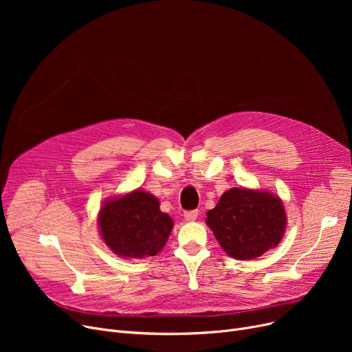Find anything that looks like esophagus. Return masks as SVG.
<instances>
[{
    "label": "esophagus",
    "mask_w": 352,
    "mask_h": 352,
    "mask_svg": "<svg viewBox=\"0 0 352 352\" xmlns=\"http://www.w3.org/2000/svg\"><path fill=\"white\" fill-rule=\"evenodd\" d=\"M198 217V211H186L184 212V218H186V221H195Z\"/></svg>",
    "instance_id": "obj_1"
}]
</instances>
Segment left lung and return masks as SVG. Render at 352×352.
Listing matches in <instances>:
<instances>
[{"mask_svg": "<svg viewBox=\"0 0 352 352\" xmlns=\"http://www.w3.org/2000/svg\"><path fill=\"white\" fill-rule=\"evenodd\" d=\"M285 224L283 201L267 191L231 188L207 212L221 248L236 260H252L278 245Z\"/></svg>", "mask_w": 352, "mask_h": 352, "instance_id": "8db88e82", "label": "left lung"}]
</instances>
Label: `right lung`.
Wrapping results in <instances>:
<instances>
[{
  "label": "right lung",
  "mask_w": 352,
  "mask_h": 352,
  "mask_svg": "<svg viewBox=\"0 0 352 352\" xmlns=\"http://www.w3.org/2000/svg\"><path fill=\"white\" fill-rule=\"evenodd\" d=\"M98 223L105 244L125 258L155 255L173 230V219L160 210L158 199L141 190L105 202Z\"/></svg>",
  "instance_id": "obj_1"
}]
</instances>
